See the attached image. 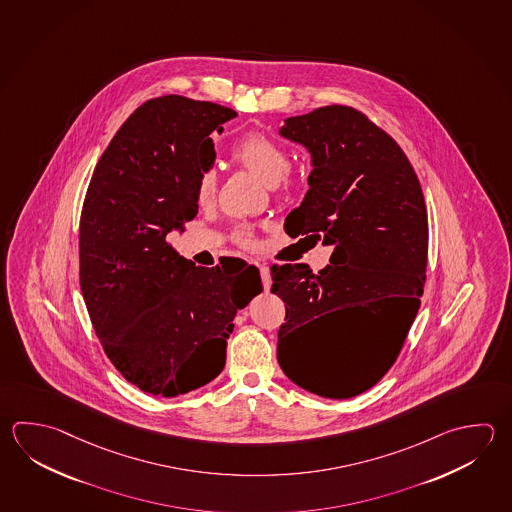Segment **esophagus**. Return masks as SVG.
I'll return each instance as SVG.
<instances>
[{
  "label": "esophagus",
  "mask_w": 512,
  "mask_h": 512,
  "mask_svg": "<svg viewBox=\"0 0 512 512\" xmlns=\"http://www.w3.org/2000/svg\"><path fill=\"white\" fill-rule=\"evenodd\" d=\"M259 271H261L262 286H264V290H266V291L270 290V288H271L270 268H268V266H264V264H259Z\"/></svg>",
  "instance_id": "1"
}]
</instances>
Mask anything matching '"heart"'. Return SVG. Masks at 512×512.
<instances>
[{"label": "heart", "mask_w": 512, "mask_h": 512, "mask_svg": "<svg viewBox=\"0 0 512 512\" xmlns=\"http://www.w3.org/2000/svg\"><path fill=\"white\" fill-rule=\"evenodd\" d=\"M233 159L241 163L248 172L259 177L266 186L291 184L293 174L288 170L290 157L282 146L277 145L268 135L261 132H248L242 135L232 150ZM217 188V175L212 168L199 170L195 181V195L199 203H210ZM242 242H250L248 233L242 232Z\"/></svg>", "instance_id": "1"}]
</instances>
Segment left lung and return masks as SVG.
<instances>
[{
    "label": "left lung",
    "instance_id": "8db88e82",
    "mask_svg": "<svg viewBox=\"0 0 512 512\" xmlns=\"http://www.w3.org/2000/svg\"><path fill=\"white\" fill-rule=\"evenodd\" d=\"M279 135L311 155L309 190L284 228L291 237H324L333 253L317 275L308 264L271 268V291L286 304L277 358L297 386L344 400L386 375L420 308L429 237L424 193L402 148L355 108L288 117ZM353 307L376 311L378 337L351 356H331L323 320Z\"/></svg>",
    "mask_w": 512,
    "mask_h": 512
}]
</instances>
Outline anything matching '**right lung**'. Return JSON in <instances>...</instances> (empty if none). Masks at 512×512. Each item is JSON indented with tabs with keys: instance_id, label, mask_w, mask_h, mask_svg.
<instances>
[{
	"instance_id": "1",
	"label": "right lung",
	"mask_w": 512,
	"mask_h": 512,
	"mask_svg": "<svg viewBox=\"0 0 512 512\" xmlns=\"http://www.w3.org/2000/svg\"><path fill=\"white\" fill-rule=\"evenodd\" d=\"M232 108L183 96L146 101L117 130L88 184L79 221V277L107 357L150 395L206 386L226 364L237 311L262 291L246 266L228 275L166 242L199 210L195 181L212 168V132Z\"/></svg>"
}]
</instances>
